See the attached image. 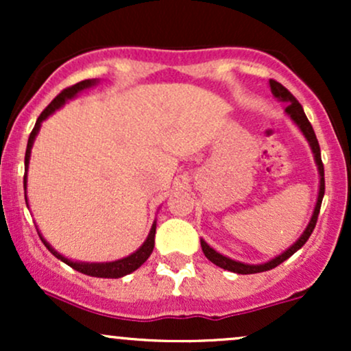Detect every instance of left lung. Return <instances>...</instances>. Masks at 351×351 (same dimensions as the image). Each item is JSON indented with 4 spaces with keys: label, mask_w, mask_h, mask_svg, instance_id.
<instances>
[{
    "label": "left lung",
    "mask_w": 351,
    "mask_h": 351,
    "mask_svg": "<svg viewBox=\"0 0 351 351\" xmlns=\"http://www.w3.org/2000/svg\"><path fill=\"white\" fill-rule=\"evenodd\" d=\"M269 86H271V92H272L274 97L279 99L280 102L287 104V107H285V114L291 117L292 122L300 128V132L304 134L305 138H307L310 148H312L313 158H315V163H317V168H318V175H320V188H318L317 204H315V209H313L312 217H310L308 226L305 228V231L302 232V236L291 245V247L287 249V251L279 254V256L274 257V259H271V261H267V263H264V264H244V263H239V261L229 259V257L223 256V254L215 251L211 245H208L206 241L201 239V247H203L204 256H206L213 264H216L217 267L226 269V271H231V272H236V274H257V272L271 271V269L277 267V265L284 263V261H287L289 257L292 256V254H295L297 251H299L302 245L307 243L310 234H312L313 229H315V224H317V219H318V213H320V206H322V199H324V195H325L324 163H322V156H320V145H318L315 132H313L312 125H310L307 115H305V112H304V108H302L299 100L293 97L291 92H289L287 88L282 86L280 82H277V80L271 79V80H269Z\"/></svg>",
    "instance_id": "left-lung-1"
}]
</instances>
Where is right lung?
Returning <instances> with one entry per match:
<instances>
[{
  "instance_id": "obj_1",
  "label": "right lung",
  "mask_w": 351,
  "mask_h": 351,
  "mask_svg": "<svg viewBox=\"0 0 351 351\" xmlns=\"http://www.w3.org/2000/svg\"><path fill=\"white\" fill-rule=\"evenodd\" d=\"M97 82H99L97 79H87V80H82V82H77L75 86L64 88L58 97H56L49 104V106L44 108V110L41 112V115H39L38 120H36L33 132H31L29 140H27L26 156H24V168H26V171H27V167H29L31 148H33L34 138H36V135L39 134V128H41V123L44 122V120H46L49 115L54 114L58 108L62 107L67 100L74 99L79 92H82L88 87L95 86ZM26 183H27V178H26V175H24V189H26ZM24 198H26V204H27V196H24ZM155 231H156V221L153 223V226L150 229V234H148L147 239H145V243L140 245V247L136 249L134 254L123 257V259L114 261V263H77V261L74 263V261L67 259V257H64L62 254H59L56 249H52V245L47 243L46 239H44V237L41 236V232H39V237H41L44 245H46V247L49 249V251L54 254L58 259L62 261V263H66L67 265H71V267L75 269V271L86 274V276H90V277H102V279H119V277H123V276H127V274L136 271V269H138L140 265H142L145 261L150 257V254L153 252V247H155Z\"/></svg>"
}]
</instances>
